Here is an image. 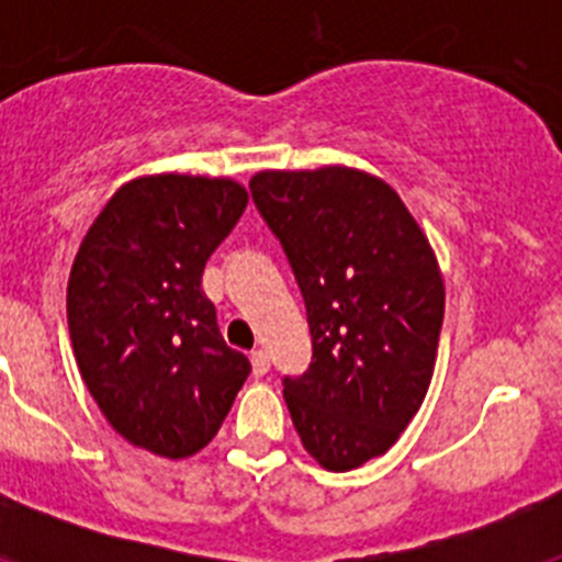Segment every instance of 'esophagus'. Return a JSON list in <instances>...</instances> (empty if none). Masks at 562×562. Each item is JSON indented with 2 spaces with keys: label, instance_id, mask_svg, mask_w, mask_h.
Segmentation results:
<instances>
[{
  "label": "esophagus",
  "instance_id": "1",
  "mask_svg": "<svg viewBox=\"0 0 562 562\" xmlns=\"http://www.w3.org/2000/svg\"><path fill=\"white\" fill-rule=\"evenodd\" d=\"M250 366H252V374L265 376L267 371H270V357H267V351L265 349L250 351Z\"/></svg>",
  "mask_w": 562,
  "mask_h": 562
}]
</instances>
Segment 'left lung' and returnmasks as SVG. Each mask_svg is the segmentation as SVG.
<instances>
[{"label":"left lung","instance_id":"8db88e82","mask_svg":"<svg viewBox=\"0 0 562 562\" xmlns=\"http://www.w3.org/2000/svg\"><path fill=\"white\" fill-rule=\"evenodd\" d=\"M252 202L306 304L312 362L284 380L306 453L331 473L376 459L422 408L445 281L419 222L385 180L349 166L258 171Z\"/></svg>","mask_w":562,"mask_h":562}]
</instances>
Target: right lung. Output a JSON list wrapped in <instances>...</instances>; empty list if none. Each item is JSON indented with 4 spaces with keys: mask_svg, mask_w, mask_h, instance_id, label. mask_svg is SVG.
I'll return each mask as SVG.
<instances>
[{
    "mask_svg": "<svg viewBox=\"0 0 562 562\" xmlns=\"http://www.w3.org/2000/svg\"><path fill=\"white\" fill-rule=\"evenodd\" d=\"M245 207L231 177L148 173L112 193L78 247L69 340L92 400L134 448L200 453L250 374L202 292L207 258Z\"/></svg>",
    "mask_w": 562,
    "mask_h": 562,
    "instance_id": "obj_1",
    "label": "right lung"
}]
</instances>
